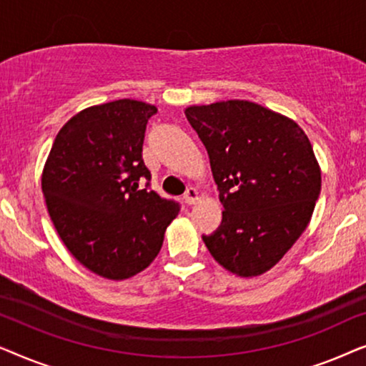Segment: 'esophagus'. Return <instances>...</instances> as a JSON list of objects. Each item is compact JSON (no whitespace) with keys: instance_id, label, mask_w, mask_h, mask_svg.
Wrapping results in <instances>:
<instances>
[{"instance_id":"1","label":"esophagus","mask_w":366,"mask_h":366,"mask_svg":"<svg viewBox=\"0 0 366 366\" xmlns=\"http://www.w3.org/2000/svg\"><path fill=\"white\" fill-rule=\"evenodd\" d=\"M198 198H199V194L193 187L187 188V192H184V194H183V199H184V203H187V204H194L198 202Z\"/></svg>"}]
</instances>
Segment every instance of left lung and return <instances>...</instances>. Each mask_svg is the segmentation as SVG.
Masks as SVG:
<instances>
[{
	"label": "left lung",
	"mask_w": 366,
	"mask_h": 366,
	"mask_svg": "<svg viewBox=\"0 0 366 366\" xmlns=\"http://www.w3.org/2000/svg\"><path fill=\"white\" fill-rule=\"evenodd\" d=\"M207 148L224 212L203 242L239 277L274 267L308 227L322 189L312 143L293 119L229 99L187 108Z\"/></svg>",
	"instance_id": "8db88e82"
}]
</instances>
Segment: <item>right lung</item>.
Masks as SVG:
<instances>
[{"instance_id": "right-lung-1", "label": "right lung", "mask_w": 366, "mask_h": 366, "mask_svg": "<svg viewBox=\"0 0 366 366\" xmlns=\"http://www.w3.org/2000/svg\"><path fill=\"white\" fill-rule=\"evenodd\" d=\"M153 114V104L137 99L83 109L59 129L44 164L41 188L59 238L103 278L147 268L182 208L149 189L143 142Z\"/></svg>"}]
</instances>
